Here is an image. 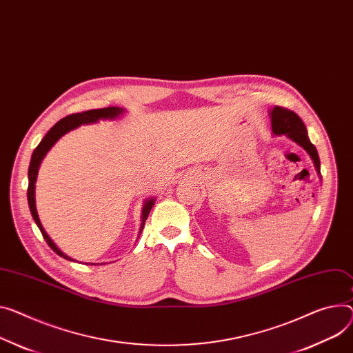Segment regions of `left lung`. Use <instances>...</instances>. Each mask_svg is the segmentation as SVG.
<instances>
[{"label": "left lung", "mask_w": 353, "mask_h": 353, "mask_svg": "<svg viewBox=\"0 0 353 353\" xmlns=\"http://www.w3.org/2000/svg\"><path fill=\"white\" fill-rule=\"evenodd\" d=\"M271 117V130L276 135H283L285 134L288 139H291L294 143L298 145H301L312 158L314 165L319 172V157L316 152L315 145L310 141L308 134H307V127L304 121L300 119V116L295 114L294 112L288 110V108L276 105L273 110L270 112Z\"/></svg>", "instance_id": "obj_1"}]
</instances>
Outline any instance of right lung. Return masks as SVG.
<instances>
[{"label":"right lung","instance_id":"add662e5","mask_svg":"<svg viewBox=\"0 0 353 353\" xmlns=\"http://www.w3.org/2000/svg\"><path fill=\"white\" fill-rule=\"evenodd\" d=\"M124 108L121 107H105V108H94V110H88V112H83V113H76V114H70L68 117H63L62 120H59L55 125H53L48 132L45 137L42 139V141L38 144V147L34 150V154L31 157V164H30V170H28V205H30V210L32 213V218L35 221V223L38 225L45 241L49 245V248L55 252L58 256L66 259V260H72L70 257H68L65 253H62L59 250V248L55 245V243L52 241V239L48 236V233L45 232V229L42 228L41 225V221H39V216H38V212H37V206H35V182H37V176H38V170H39V165L43 159V157L46 155V152L52 148V145L55 144L62 135H65L66 132L80 127L82 124H90V123H97L99 120H113V119H117L120 114H123ZM155 201L154 198L151 199H147L144 206H143V213H141V219H143V223H141V229H140V233L144 228V223L148 218V214L151 212V208L154 206Z\"/></svg>","mask_w":353,"mask_h":353}]
</instances>
